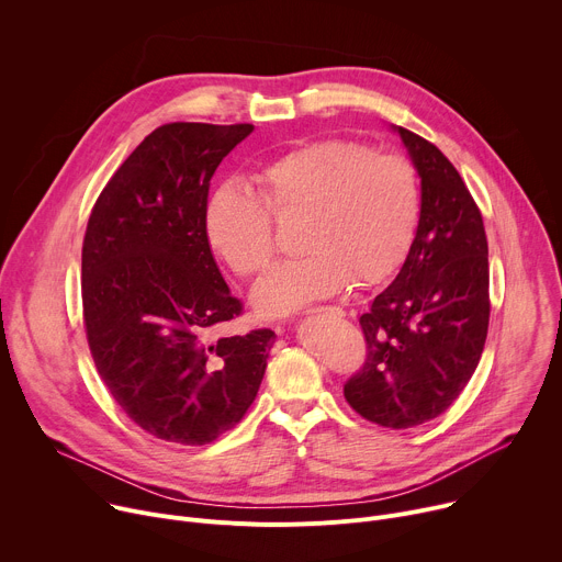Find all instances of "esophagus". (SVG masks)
Segmentation results:
<instances>
[{
    "label": "esophagus",
    "instance_id": "34e87169",
    "mask_svg": "<svg viewBox=\"0 0 562 562\" xmlns=\"http://www.w3.org/2000/svg\"><path fill=\"white\" fill-rule=\"evenodd\" d=\"M330 310H333V313H337L339 317H344V310L341 307H330Z\"/></svg>",
    "mask_w": 562,
    "mask_h": 562
}]
</instances>
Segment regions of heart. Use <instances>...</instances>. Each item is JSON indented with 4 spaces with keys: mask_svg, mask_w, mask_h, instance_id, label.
Returning a JSON list of instances; mask_svg holds the SVG:
<instances>
[{
    "mask_svg": "<svg viewBox=\"0 0 562 562\" xmlns=\"http://www.w3.org/2000/svg\"><path fill=\"white\" fill-rule=\"evenodd\" d=\"M257 194L225 182L205 210V236L238 274L255 277L274 257L272 218H303L299 252L252 292L261 317H281L335 296L355 281L378 285L404 263L422 210L413 162L355 140L299 145L255 173Z\"/></svg>",
    "mask_w": 562,
    "mask_h": 562,
    "instance_id": "b5f03b06",
    "label": "heart"
}]
</instances>
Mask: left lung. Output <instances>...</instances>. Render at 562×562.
Instances as JSON below:
<instances>
[{
  "label": "left lung",
  "instance_id": "8db88e82",
  "mask_svg": "<svg viewBox=\"0 0 562 562\" xmlns=\"http://www.w3.org/2000/svg\"><path fill=\"white\" fill-rule=\"evenodd\" d=\"M393 130L422 180L419 223L397 277L359 317L368 355L344 397L368 422L411 428L445 413L477 368L491 307L488 245L451 160Z\"/></svg>",
  "mask_w": 562,
  "mask_h": 562
}]
</instances>
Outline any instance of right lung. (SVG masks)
Masks as SVG:
<instances>
[{"label": "right lung", "instance_id": "obj_1", "mask_svg": "<svg viewBox=\"0 0 562 562\" xmlns=\"http://www.w3.org/2000/svg\"><path fill=\"white\" fill-rule=\"evenodd\" d=\"M252 124L171 122L120 165L89 216L82 305L111 397L165 442L203 447L255 402L277 335L212 333L240 301L205 236L210 180Z\"/></svg>", "mask_w": 562, "mask_h": 562}]
</instances>
